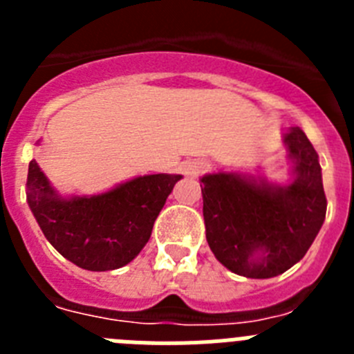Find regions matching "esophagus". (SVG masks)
I'll return each instance as SVG.
<instances>
[{
    "label": "esophagus",
    "instance_id": "obj_1",
    "mask_svg": "<svg viewBox=\"0 0 354 354\" xmlns=\"http://www.w3.org/2000/svg\"><path fill=\"white\" fill-rule=\"evenodd\" d=\"M209 168V162L204 161V159H189V161H184L180 165V170L184 171L189 177H198V175L204 174Z\"/></svg>",
    "mask_w": 354,
    "mask_h": 354
}]
</instances>
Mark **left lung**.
Wrapping results in <instances>:
<instances>
[{
	"label": "left lung",
	"mask_w": 354,
	"mask_h": 354,
	"mask_svg": "<svg viewBox=\"0 0 354 354\" xmlns=\"http://www.w3.org/2000/svg\"><path fill=\"white\" fill-rule=\"evenodd\" d=\"M292 161L289 186L241 174L202 177L205 237L232 273L273 278L305 257L326 216L319 156L299 127L283 134Z\"/></svg>",
	"instance_id": "left-lung-1"
}]
</instances>
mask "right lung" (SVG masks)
<instances>
[{
	"instance_id": "right-lung-1",
	"label": "right lung",
	"mask_w": 354,
	"mask_h": 354,
	"mask_svg": "<svg viewBox=\"0 0 354 354\" xmlns=\"http://www.w3.org/2000/svg\"><path fill=\"white\" fill-rule=\"evenodd\" d=\"M179 179L183 175H143L101 195L64 198L31 161L26 196L46 239L67 261L88 271H109L129 264L149 243Z\"/></svg>"
}]
</instances>
